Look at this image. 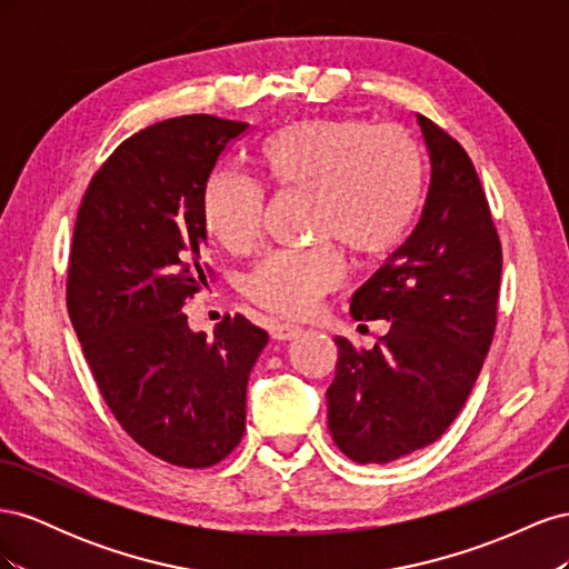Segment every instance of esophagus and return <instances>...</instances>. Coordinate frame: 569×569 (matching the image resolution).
I'll use <instances>...</instances> for the list:
<instances>
[{"instance_id": "34e87169", "label": "esophagus", "mask_w": 569, "mask_h": 569, "mask_svg": "<svg viewBox=\"0 0 569 569\" xmlns=\"http://www.w3.org/2000/svg\"><path fill=\"white\" fill-rule=\"evenodd\" d=\"M270 335H272V339H278V341H289V339H295V337L301 335V327L291 325V322H274L270 327Z\"/></svg>"}]
</instances>
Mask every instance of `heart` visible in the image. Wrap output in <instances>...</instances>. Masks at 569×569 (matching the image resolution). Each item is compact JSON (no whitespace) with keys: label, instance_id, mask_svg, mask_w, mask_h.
Here are the masks:
<instances>
[{"label":"heart","instance_id":"heart-1","mask_svg":"<svg viewBox=\"0 0 569 569\" xmlns=\"http://www.w3.org/2000/svg\"><path fill=\"white\" fill-rule=\"evenodd\" d=\"M266 178L282 192L311 194V232L330 236L356 256L377 258L399 247L418 218L427 161L401 126L363 118H303L274 132L258 151ZM203 222L232 253L251 251L263 232V194L234 173L206 184ZM339 249L322 240L311 249L274 251L244 282L247 297L284 318L311 316L339 287Z\"/></svg>","mask_w":569,"mask_h":569}]
</instances>
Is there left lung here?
Masks as SVG:
<instances>
[{"mask_svg": "<svg viewBox=\"0 0 569 569\" xmlns=\"http://www.w3.org/2000/svg\"><path fill=\"white\" fill-rule=\"evenodd\" d=\"M432 163L406 244L351 299L356 320L389 322L372 349L337 337L327 425L351 460L391 462L435 443L468 401L489 353L501 239L477 170L453 137L418 113Z\"/></svg>", "mask_w": 569, "mask_h": 569, "instance_id": "obj_1", "label": "left lung"}]
</instances>
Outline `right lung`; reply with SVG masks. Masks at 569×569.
<instances>
[{"label": "right lung", "instance_id": "add662e5", "mask_svg": "<svg viewBox=\"0 0 569 569\" xmlns=\"http://www.w3.org/2000/svg\"><path fill=\"white\" fill-rule=\"evenodd\" d=\"M249 123L206 113L128 137L76 218L66 303L120 427L178 468H211L244 435L247 382L268 332L226 316L192 332L182 306L206 284L203 194Z\"/></svg>", "mask_w": 569, "mask_h": 569}]
</instances>
